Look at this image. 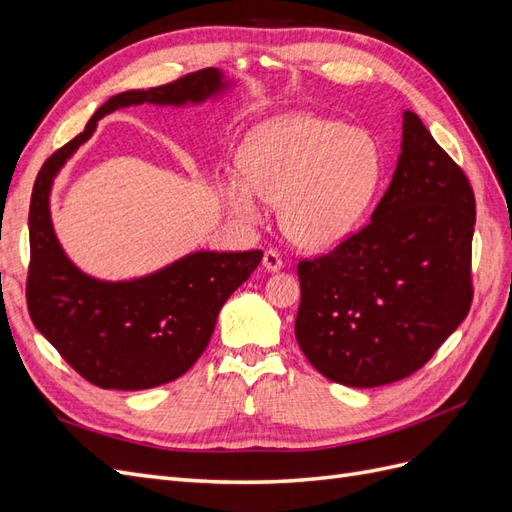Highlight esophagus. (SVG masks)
<instances>
[{"label":"esophagus","mask_w":512,"mask_h":512,"mask_svg":"<svg viewBox=\"0 0 512 512\" xmlns=\"http://www.w3.org/2000/svg\"><path fill=\"white\" fill-rule=\"evenodd\" d=\"M262 267H265V271H269V273H275L284 267V260L275 250H267L265 258H262Z\"/></svg>","instance_id":"34e87169"}]
</instances>
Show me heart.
<instances>
[{
	"label": "heart",
	"instance_id": "obj_1",
	"mask_svg": "<svg viewBox=\"0 0 512 512\" xmlns=\"http://www.w3.org/2000/svg\"><path fill=\"white\" fill-rule=\"evenodd\" d=\"M241 177L220 198L241 222L262 220V200L280 207L286 239L307 252L344 243L380 192L384 164L374 136L348 123L297 113L262 123L239 151Z\"/></svg>",
	"mask_w": 512,
	"mask_h": 512
}]
</instances>
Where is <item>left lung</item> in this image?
Instances as JSON below:
<instances>
[{
    "mask_svg": "<svg viewBox=\"0 0 512 512\" xmlns=\"http://www.w3.org/2000/svg\"><path fill=\"white\" fill-rule=\"evenodd\" d=\"M401 153L371 222L327 256L299 262L297 342L324 378L374 389L421 369L472 303L474 192L404 113Z\"/></svg>",
    "mask_w": 512,
    "mask_h": 512,
    "instance_id": "left-lung-1",
    "label": "left lung"
}]
</instances>
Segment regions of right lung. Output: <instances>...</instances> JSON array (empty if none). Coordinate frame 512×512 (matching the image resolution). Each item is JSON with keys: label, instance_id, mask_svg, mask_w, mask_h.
Returning a JSON list of instances; mask_svg holds the SVG:
<instances>
[{"label": "right lung", "instance_id": "1", "mask_svg": "<svg viewBox=\"0 0 512 512\" xmlns=\"http://www.w3.org/2000/svg\"><path fill=\"white\" fill-rule=\"evenodd\" d=\"M232 87L235 81L222 70L207 68L162 87L123 91L40 168L29 205V316L66 363L100 389L143 391L183 376L205 352L222 305L260 265L262 252L198 250L147 275L100 280L76 267L57 239L53 183L98 121L117 108L203 104Z\"/></svg>", "mask_w": 512, "mask_h": 512}]
</instances>
